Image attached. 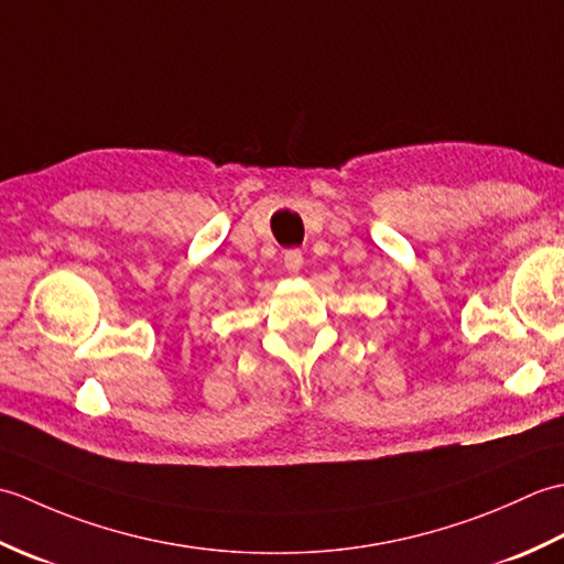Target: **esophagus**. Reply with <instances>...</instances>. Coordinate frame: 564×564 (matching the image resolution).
<instances>
[{"mask_svg":"<svg viewBox=\"0 0 564 564\" xmlns=\"http://www.w3.org/2000/svg\"><path fill=\"white\" fill-rule=\"evenodd\" d=\"M283 263H285V269H289L291 273H297L303 269V251L301 249H289L283 254Z\"/></svg>","mask_w":564,"mask_h":564,"instance_id":"34e87169","label":"esophagus"}]
</instances>
